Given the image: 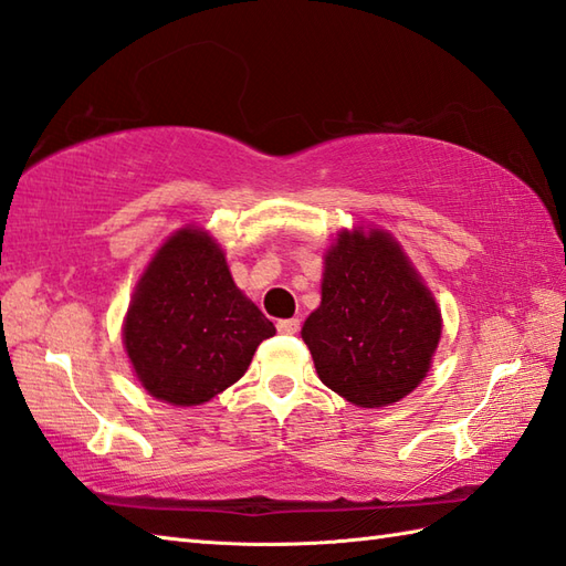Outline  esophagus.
I'll use <instances>...</instances> for the list:
<instances>
[{
	"mask_svg": "<svg viewBox=\"0 0 566 566\" xmlns=\"http://www.w3.org/2000/svg\"><path fill=\"white\" fill-rule=\"evenodd\" d=\"M277 331L282 335H296L301 331V321L298 318H284L277 323Z\"/></svg>",
	"mask_w": 566,
	"mask_h": 566,
	"instance_id": "34e87169",
	"label": "esophagus"
}]
</instances>
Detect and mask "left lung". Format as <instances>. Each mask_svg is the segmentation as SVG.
I'll use <instances>...</instances> for the list:
<instances>
[{
    "label": "left lung",
    "mask_w": 566,
    "mask_h": 566,
    "mask_svg": "<svg viewBox=\"0 0 566 566\" xmlns=\"http://www.w3.org/2000/svg\"><path fill=\"white\" fill-rule=\"evenodd\" d=\"M301 337L327 388L384 407L427 376L441 313L388 233L345 231L325 255L323 301Z\"/></svg>",
    "instance_id": "left-lung-1"
}]
</instances>
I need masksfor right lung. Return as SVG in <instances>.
Returning a JSON list of instances; mask_svg holds the SVG:
<instances>
[{
  "instance_id": "right-lung-1",
  "label": "right lung",
  "mask_w": 566,
  "mask_h": 566,
  "mask_svg": "<svg viewBox=\"0 0 566 566\" xmlns=\"http://www.w3.org/2000/svg\"><path fill=\"white\" fill-rule=\"evenodd\" d=\"M123 335L142 386L188 407L233 386L274 325L235 289L221 248L182 229L144 272Z\"/></svg>"
}]
</instances>
